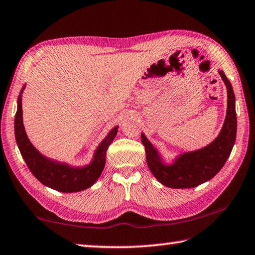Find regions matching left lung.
Wrapping results in <instances>:
<instances>
[{
  "label": "left lung",
  "mask_w": 255,
  "mask_h": 255,
  "mask_svg": "<svg viewBox=\"0 0 255 255\" xmlns=\"http://www.w3.org/2000/svg\"><path fill=\"white\" fill-rule=\"evenodd\" d=\"M227 89V110L224 125L218 136L205 147L176 155L170 162L141 132V143L145 146L146 162L158 182L167 188L188 189L207 182L222 170L236 139L235 94L231 82L223 71H218Z\"/></svg>",
  "instance_id": "obj_1"
}]
</instances>
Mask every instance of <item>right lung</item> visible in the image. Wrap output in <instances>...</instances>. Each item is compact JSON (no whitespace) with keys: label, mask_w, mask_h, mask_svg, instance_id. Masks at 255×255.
Here are the masks:
<instances>
[{"label":"right lung","mask_w":255,"mask_h":255,"mask_svg":"<svg viewBox=\"0 0 255 255\" xmlns=\"http://www.w3.org/2000/svg\"><path fill=\"white\" fill-rule=\"evenodd\" d=\"M24 88L25 84L21 89L16 101L18 108L14 118V133L20 153L30 172L46 187L60 192H79L92 187L105 169L107 149L117 135L119 126H115L103 138L94 150L91 162L89 164L74 166L66 162L47 157L34 147L25 132L22 117V93Z\"/></svg>","instance_id":"add662e5"}]
</instances>
